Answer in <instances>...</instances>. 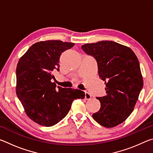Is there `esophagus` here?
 <instances>
[{
	"label": "esophagus",
	"mask_w": 153,
	"mask_h": 153,
	"mask_svg": "<svg viewBox=\"0 0 153 153\" xmlns=\"http://www.w3.org/2000/svg\"><path fill=\"white\" fill-rule=\"evenodd\" d=\"M85 98H86V100H89L91 98V95H90L88 92H85Z\"/></svg>",
	"instance_id": "obj_1"
}]
</instances>
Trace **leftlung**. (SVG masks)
Segmentation results:
<instances>
[{
    "mask_svg": "<svg viewBox=\"0 0 153 153\" xmlns=\"http://www.w3.org/2000/svg\"><path fill=\"white\" fill-rule=\"evenodd\" d=\"M82 49L94 57L107 94L97 97L100 108L92 115L105 128L123 123L132 112L143 87L140 63L131 48L113 41L86 44Z\"/></svg>",
    "mask_w": 153,
    "mask_h": 153,
    "instance_id": "1",
    "label": "left lung"
}]
</instances>
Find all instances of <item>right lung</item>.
Segmentation results:
<instances>
[{"label": "right lung", "mask_w": 153, "mask_h": 153, "mask_svg": "<svg viewBox=\"0 0 153 153\" xmlns=\"http://www.w3.org/2000/svg\"><path fill=\"white\" fill-rule=\"evenodd\" d=\"M74 43L61 40L36 42L18 62L16 94L26 115L40 126H53L65 117L72 102L84 98V92L73 88H56L53 71H59L61 53Z\"/></svg>", "instance_id": "add662e5"}]
</instances>
